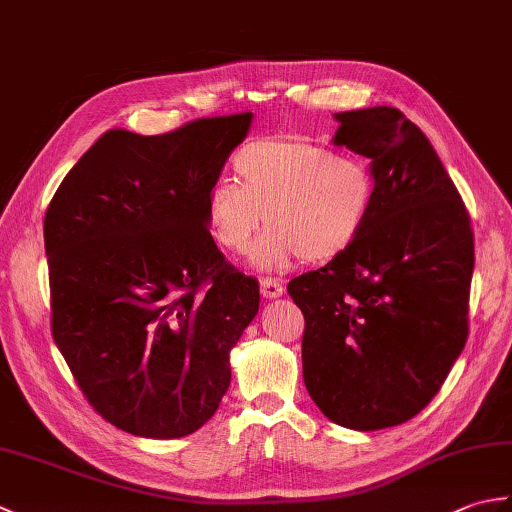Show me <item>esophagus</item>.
<instances>
[{"label": "esophagus", "mask_w": 512, "mask_h": 512, "mask_svg": "<svg viewBox=\"0 0 512 512\" xmlns=\"http://www.w3.org/2000/svg\"><path fill=\"white\" fill-rule=\"evenodd\" d=\"M259 286H262V295L266 299H277V297L284 295V286H281L279 279L264 277L262 281H259Z\"/></svg>", "instance_id": "esophagus-1"}]
</instances>
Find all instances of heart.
I'll list each match as a JSON object with an SVG mask.
<instances>
[{
	"mask_svg": "<svg viewBox=\"0 0 512 512\" xmlns=\"http://www.w3.org/2000/svg\"><path fill=\"white\" fill-rule=\"evenodd\" d=\"M235 180H215L204 198L213 239L231 253L270 226L253 262L264 270L319 264L347 253L369 224L376 202L374 169L361 156L301 138H259L233 156Z\"/></svg>",
	"mask_w": 512,
	"mask_h": 512,
	"instance_id": "b5f03b06",
	"label": "heart"
}]
</instances>
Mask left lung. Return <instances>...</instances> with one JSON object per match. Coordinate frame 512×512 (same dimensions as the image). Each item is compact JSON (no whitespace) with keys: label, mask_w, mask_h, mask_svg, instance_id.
Returning a JSON list of instances; mask_svg holds the SVG:
<instances>
[{"label":"left lung","mask_w":512,"mask_h":512,"mask_svg":"<svg viewBox=\"0 0 512 512\" xmlns=\"http://www.w3.org/2000/svg\"><path fill=\"white\" fill-rule=\"evenodd\" d=\"M334 143L372 160L361 239L288 284L306 319L303 380L332 422L396 427L429 405L469 336V211L420 129L396 107L334 114Z\"/></svg>","instance_id":"left-lung-1"}]
</instances>
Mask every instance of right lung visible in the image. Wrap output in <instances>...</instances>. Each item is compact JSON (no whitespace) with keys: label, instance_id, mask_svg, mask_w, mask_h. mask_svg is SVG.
Returning <instances> with one entry per match:
<instances>
[{"label":"right lung","instance_id":"obj_1","mask_svg":"<svg viewBox=\"0 0 512 512\" xmlns=\"http://www.w3.org/2000/svg\"><path fill=\"white\" fill-rule=\"evenodd\" d=\"M250 118L110 129L48 204L54 343L94 411L134 436L182 438L213 416L259 310V281L228 264L204 217Z\"/></svg>","mask_w":512,"mask_h":512}]
</instances>
